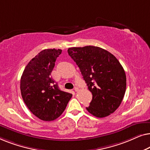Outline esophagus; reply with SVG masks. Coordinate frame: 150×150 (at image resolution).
I'll list each match as a JSON object with an SVG mask.
<instances>
[{"label": "esophagus", "mask_w": 150, "mask_h": 150, "mask_svg": "<svg viewBox=\"0 0 150 150\" xmlns=\"http://www.w3.org/2000/svg\"><path fill=\"white\" fill-rule=\"evenodd\" d=\"M74 90L75 91H78L79 90V87H75L74 89Z\"/></svg>", "instance_id": "1"}]
</instances>
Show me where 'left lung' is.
Wrapping results in <instances>:
<instances>
[{
    "mask_svg": "<svg viewBox=\"0 0 150 150\" xmlns=\"http://www.w3.org/2000/svg\"><path fill=\"white\" fill-rule=\"evenodd\" d=\"M79 66L91 92V102L86 108L93 116L105 117L122 103L126 88V73L115 57L97 46L72 47L67 50Z\"/></svg>",
    "mask_w": 150,
    "mask_h": 150,
    "instance_id": "obj_1",
    "label": "left lung"
}]
</instances>
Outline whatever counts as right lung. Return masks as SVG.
I'll list each match as a JSON object with an SVG mask.
<instances>
[{"label": "right lung", "mask_w": 150, "mask_h": 150, "mask_svg": "<svg viewBox=\"0 0 150 150\" xmlns=\"http://www.w3.org/2000/svg\"><path fill=\"white\" fill-rule=\"evenodd\" d=\"M61 49H45L26 65L20 80L24 103L34 115L43 121L58 118L66 108L72 94L59 89L51 77Z\"/></svg>", "instance_id": "obj_1"}]
</instances>
